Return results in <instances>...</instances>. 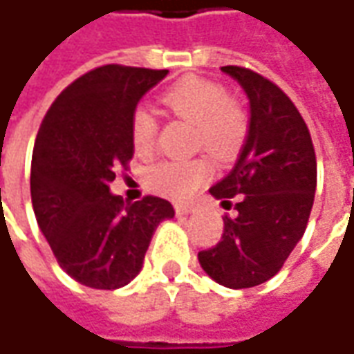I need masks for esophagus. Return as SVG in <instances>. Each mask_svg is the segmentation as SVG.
<instances>
[{
	"label": "esophagus",
	"instance_id": "obj_1",
	"mask_svg": "<svg viewBox=\"0 0 354 354\" xmlns=\"http://www.w3.org/2000/svg\"><path fill=\"white\" fill-rule=\"evenodd\" d=\"M194 212V207H189V205H176V214L178 215H188Z\"/></svg>",
	"mask_w": 354,
	"mask_h": 354
}]
</instances>
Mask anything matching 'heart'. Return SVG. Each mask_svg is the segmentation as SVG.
<instances>
[{
  "instance_id": "1",
  "label": "heart",
  "mask_w": 354,
  "mask_h": 354,
  "mask_svg": "<svg viewBox=\"0 0 354 354\" xmlns=\"http://www.w3.org/2000/svg\"><path fill=\"white\" fill-rule=\"evenodd\" d=\"M162 102L174 115L196 125V145L217 156L231 154L245 137L247 115L243 107L225 95V90L209 80L186 78L162 93ZM158 123L154 115L139 107L131 119V139L139 154H151L156 142ZM212 174L207 158H170L147 172L149 188L172 198L186 200Z\"/></svg>"
}]
</instances>
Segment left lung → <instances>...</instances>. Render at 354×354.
I'll use <instances>...</instances> for the list:
<instances>
[{
	"label": "left lung",
	"instance_id": "obj_1",
	"mask_svg": "<svg viewBox=\"0 0 354 354\" xmlns=\"http://www.w3.org/2000/svg\"><path fill=\"white\" fill-rule=\"evenodd\" d=\"M249 97V133L233 170L209 188L231 205L221 241L198 252L205 274L225 288H252L284 266L310 219L317 162L310 131L276 84L249 68L223 66Z\"/></svg>",
	"mask_w": 354,
	"mask_h": 354
}]
</instances>
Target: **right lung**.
Segmentation results:
<instances>
[{
    "label": "right lung",
    "instance_id": "right-lung-1",
    "mask_svg": "<svg viewBox=\"0 0 354 354\" xmlns=\"http://www.w3.org/2000/svg\"><path fill=\"white\" fill-rule=\"evenodd\" d=\"M166 74L95 68L56 97L41 123L31 162L32 209L60 268L84 286H127L142 268L156 227L174 217L162 198L125 203L109 192L117 168L133 158L137 104Z\"/></svg>",
    "mask_w": 354,
    "mask_h": 354
}]
</instances>
